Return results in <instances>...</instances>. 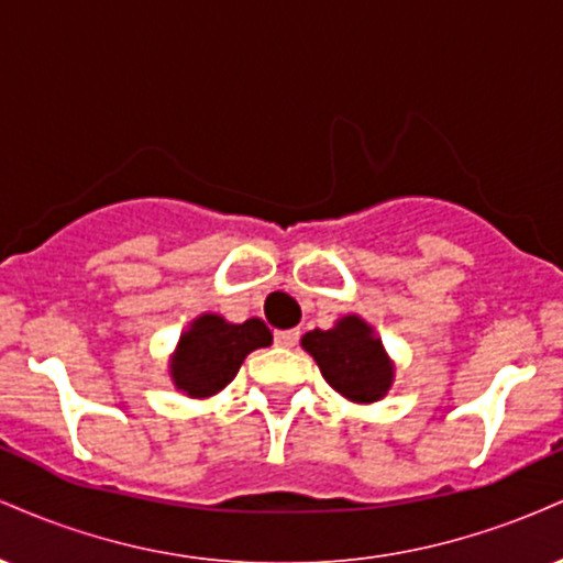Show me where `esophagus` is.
<instances>
[{
  "instance_id": "obj_1",
  "label": "esophagus",
  "mask_w": 563,
  "mask_h": 563,
  "mask_svg": "<svg viewBox=\"0 0 563 563\" xmlns=\"http://www.w3.org/2000/svg\"><path fill=\"white\" fill-rule=\"evenodd\" d=\"M275 344L294 349L296 344H299V331H296V328H290V331H277L275 333Z\"/></svg>"
}]
</instances>
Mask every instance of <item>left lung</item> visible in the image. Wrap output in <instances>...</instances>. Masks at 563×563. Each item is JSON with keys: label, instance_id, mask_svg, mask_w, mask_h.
Segmentation results:
<instances>
[{"label": "left lung", "instance_id": "obj_1", "mask_svg": "<svg viewBox=\"0 0 563 563\" xmlns=\"http://www.w3.org/2000/svg\"><path fill=\"white\" fill-rule=\"evenodd\" d=\"M301 346L320 365L322 378L346 399L376 402L389 391L394 367L367 322L354 314L341 320L331 331L307 333Z\"/></svg>", "mask_w": 563, "mask_h": 563}]
</instances>
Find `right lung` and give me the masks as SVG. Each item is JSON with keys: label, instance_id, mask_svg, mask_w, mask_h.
Masks as SVG:
<instances>
[{"label": "right lung", "instance_id": "add662e5", "mask_svg": "<svg viewBox=\"0 0 563 563\" xmlns=\"http://www.w3.org/2000/svg\"><path fill=\"white\" fill-rule=\"evenodd\" d=\"M269 344L273 333L262 320L254 318L235 325L217 314H203L179 339L172 360V378L177 389L190 397H209L235 378L245 354Z\"/></svg>", "mask_w": 563, "mask_h": 563}]
</instances>
